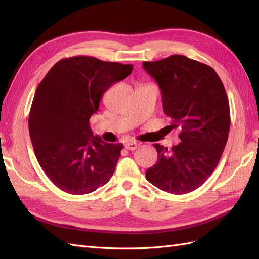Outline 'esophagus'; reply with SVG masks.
<instances>
[{
    "instance_id": "esophagus-1",
    "label": "esophagus",
    "mask_w": 259,
    "mask_h": 259,
    "mask_svg": "<svg viewBox=\"0 0 259 259\" xmlns=\"http://www.w3.org/2000/svg\"><path fill=\"white\" fill-rule=\"evenodd\" d=\"M138 144L135 141H130V142H126V144L124 145V148L126 150H136L137 148H138Z\"/></svg>"
}]
</instances>
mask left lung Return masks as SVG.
<instances>
[{"label": "left lung", "mask_w": 259, "mask_h": 259, "mask_svg": "<svg viewBox=\"0 0 259 259\" xmlns=\"http://www.w3.org/2000/svg\"><path fill=\"white\" fill-rule=\"evenodd\" d=\"M142 67L161 89L171 129H181V142L170 150L153 145L158 159L147 169L146 178L169 194H188L212 174L226 146L230 126L226 90L211 67L179 54L146 61Z\"/></svg>", "instance_id": "1"}]
</instances>
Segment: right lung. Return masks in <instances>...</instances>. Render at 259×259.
I'll return each mask as SVG.
<instances>
[{"mask_svg":"<svg viewBox=\"0 0 259 259\" xmlns=\"http://www.w3.org/2000/svg\"><path fill=\"white\" fill-rule=\"evenodd\" d=\"M131 64L78 56L60 60L37 85L29 115L35 157L59 189L87 195L112 177L122 144L95 136L89 120L110 87L125 79Z\"/></svg>","mask_w":259,"mask_h":259,"instance_id":"add662e5","label":"right lung"}]
</instances>
